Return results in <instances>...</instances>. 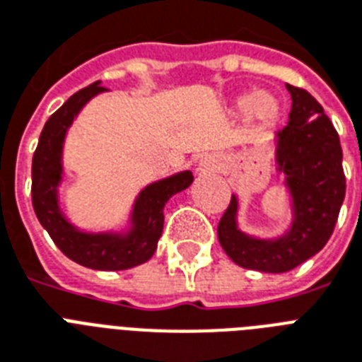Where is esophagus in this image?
Returning a JSON list of instances; mask_svg holds the SVG:
<instances>
[{
  "label": "esophagus",
  "mask_w": 362,
  "mask_h": 362,
  "mask_svg": "<svg viewBox=\"0 0 362 362\" xmlns=\"http://www.w3.org/2000/svg\"><path fill=\"white\" fill-rule=\"evenodd\" d=\"M201 169L206 170H216L220 169V159H216L214 156H209V158L201 159Z\"/></svg>",
  "instance_id": "esophagus-1"
}]
</instances>
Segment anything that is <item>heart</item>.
I'll use <instances>...</instances> for the list:
<instances>
[{
	"label": "heart",
	"mask_w": 362,
	"mask_h": 362,
	"mask_svg": "<svg viewBox=\"0 0 362 362\" xmlns=\"http://www.w3.org/2000/svg\"><path fill=\"white\" fill-rule=\"evenodd\" d=\"M238 110L242 112H250L261 118V120H270L278 115V101H276L270 93H247L242 95L237 103Z\"/></svg>",
	"instance_id": "1"
}]
</instances>
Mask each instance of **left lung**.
<instances>
[{"instance_id": "8db88e82", "label": "left lung", "mask_w": 362, "mask_h": 362, "mask_svg": "<svg viewBox=\"0 0 362 362\" xmlns=\"http://www.w3.org/2000/svg\"><path fill=\"white\" fill-rule=\"evenodd\" d=\"M289 122L276 133V161L293 197V223L276 240L238 231L237 197L223 212L218 238L223 252L242 269L287 272L320 252L331 238L346 197L342 146L332 122L306 90L287 84Z\"/></svg>"}]
</instances>
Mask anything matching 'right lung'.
<instances>
[{
    "label": "right lung",
    "instance_id": "obj_1",
    "mask_svg": "<svg viewBox=\"0 0 362 362\" xmlns=\"http://www.w3.org/2000/svg\"><path fill=\"white\" fill-rule=\"evenodd\" d=\"M105 92L101 82H93L73 93L48 122L39 136L31 163V203L37 220L75 263L95 270H125L146 263L152 257L163 231V209L175 193L193 182L189 170L153 182L144 187L133 206V227L127 235L112 233H82L65 220L58 204V186L62 182V148L65 133L78 110L98 93Z\"/></svg>",
    "mask_w": 362,
    "mask_h": 362
}]
</instances>
